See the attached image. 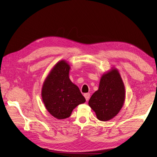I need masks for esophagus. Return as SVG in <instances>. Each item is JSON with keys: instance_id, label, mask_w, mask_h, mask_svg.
I'll use <instances>...</instances> for the list:
<instances>
[{"instance_id": "34e87169", "label": "esophagus", "mask_w": 157, "mask_h": 157, "mask_svg": "<svg viewBox=\"0 0 157 157\" xmlns=\"http://www.w3.org/2000/svg\"><path fill=\"white\" fill-rule=\"evenodd\" d=\"M84 96H85L86 101H88L89 100V98H90V93H85V94H84Z\"/></svg>"}]
</instances>
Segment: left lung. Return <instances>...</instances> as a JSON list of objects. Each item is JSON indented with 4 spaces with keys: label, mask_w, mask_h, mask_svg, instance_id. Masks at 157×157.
Listing matches in <instances>:
<instances>
[{
    "label": "left lung",
    "mask_w": 157,
    "mask_h": 157,
    "mask_svg": "<svg viewBox=\"0 0 157 157\" xmlns=\"http://www.w3.org/2000/svg\"><path fill=\"white\" fill-rule=\"evenodd\" d=\"M124 99L123 80L117 68H112L102 76L98 89L91 96L89 105L98 120L107 121L119 113Z\"/></svg>",
    "instance_id": "obj_1"
}]
</instances>
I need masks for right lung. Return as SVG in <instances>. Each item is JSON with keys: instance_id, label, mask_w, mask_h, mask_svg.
<instances>
[{"instance_id": "obj_1", "label": "right lung", "mask_w": 157, "mask_h": 157, "mask_svg": "<svg viewBox=\"0 0 157 157\" xmlns=\"http://www.w3.org/2000/svg\"><path fill=\"white\" fill-rule=\"evenodd\" d=\"M70 65L60 60L52 68L42 87L46 109L57 119L69 117L73 109L86 101L78 87L69 78Z\"/></svg>"}]
</instances>
